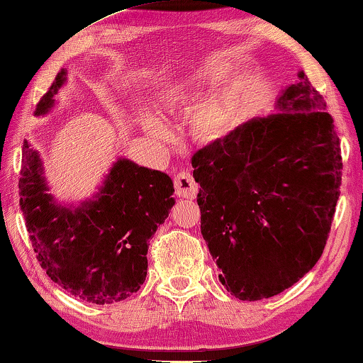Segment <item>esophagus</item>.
<instances>
[{
	"mask_svg": "<svg viewBox=\"0 0 363 363\" xmlns=\"http://www.w3.org/2000/svg\"><path fill=\"white\" fill-rule=\"evenodd\" d=\"M176 195L182 199H195L199 192V184L195 182L194 176L189 171H179L174 177Z\"/></svg>",
	"mask_w": 363,
	"mask_h": 363,
	"instance_id": "1",
	"label": "esophagus"
}]
</instances>
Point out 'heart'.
Returning <instances> with one entry per match:
<instances>
[{
  "label": "heart",
  "mask_w": 363,
  "mask_h": 363,
  "mask_svg": "<svg viewBox=\"0 0 363 363\" xmlns=\"http://www.w3.org/2000/svg\"><path fill=\"white\" fill-rule=\"evenodd\" d=\"M231 67L221 60H208L186 76L161 85L158 109L161 116L189 111L194 135L206 143L220 142L231 134L245 101V87L239 80H228ZM211 89L210 94L206 91ZM139 123L148 134L163 137V119L152 111H142Z\"/></svg>",
  "instance_id": "b5f03b06"
}]
</instances>
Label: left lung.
Instances as JSON below:
<instances>
[{
    "label": "left lung",
    "instance_id": "left-lung-1",
    "mask_svg": "<svg viewBox=\"0 0 363 363\" xmlns=\"http://www.w3.org/2000/svg\"><path fill=\"white\" fill-rule=\"evenodd\" d=\"M274 103L194 155L200 231L239 301L296 284L320 260L341 187V143L303 71Z\"/></svg>",
    "mask_w": 363,
    "mask_h": 363
}]
</instances>
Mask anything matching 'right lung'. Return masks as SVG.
Here are the masks:
<instances>
[{
    "mask_svg": "<svg viewBox=\"0 0 363 363\" xmlns=\"http://www.w3.org/2000/svg\"><path fill=\"white\" fill-rule=\"evenodd\" d=\"M66 80L67 71L61 69L35 116L51 111ZM19 191L37 260L57 286L99 306L124 301L140 289L148 240L174 205L168 174L118 158L94 197L77 206L61 205L48 192L38 152L24 140Z\"/></svg>",
    "mask_w": 363,
    "mask_h": 363,
    "instance_id": "1",
    "label": "right lung"
}]
</instances>
